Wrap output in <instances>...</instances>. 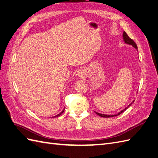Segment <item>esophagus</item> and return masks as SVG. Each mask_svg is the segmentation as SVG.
Returning <instances> with one entry per match:
<instances>
[{
	"label": "esophagus",
	"instance_id": "1",
	"mask_svg": "<svg viewBox=\"0 0 158 158\" xmlns=\"http://www.w3.org/2000/svg\"><path fill=\"white\" fill-rule=\"evenodd\" d=\"M78 76H80V78H84L85 76V74L84 73L83 71H80V73H78Z\"/></svg>",
	"mask_w": 158,
	"mask_h": 158
}]
</instances>
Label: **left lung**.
I'll use <instances>...</instances> for the list:
<instances>
[{
  "label": "left lung",
  "mask_w": 158,
  "mask_h": 158,
  "mask_svg": "<svg viewBox=\"0 0 158 158\" xmlns=\"http://www.w3.org/2000/svg\"><path fill=\"white\" fill-rule=\"evenodd\" d=\"M123 41H125V43L126 44L132 45V46L134 47V48H135V49L138 51V47H137L136 44H135V42L132 39H131V38L128 36V35L127 34V33H126L125 31H123ZM134 102H135V100H133V102H132L131 104H129L128 106L126 108H125L124 109H123L121 111H120V112H119L118 113H117V114H112V115H110V114H105L99 113H98V112H96V111H95V113H96V114H98V115H99V116H100V117H106V118H107V117H115V116H117V115H118V114H121L122 113H123L124 111H125V110H127V109L129 107V106H131V104H132Z\"/></svg>",
  "instance_id": "1"
}]
</instances>
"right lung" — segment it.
<instances>
[{
    "mask_svg": "<svg viewBox=\"0 0 158 158\" xmlns=\"http://www.w3.org/2000/svg\"><path fill=\"white\" fill-rule=\"evenodd\" d=\"M64 109L63 110V111H61V112H60V113L59 114H56V115H55V117H59V116L60 115V114H61L62 113H63L64 112Z\"/></svg>",
    "mask_w": 158,
    "mask_h": 158,
    "instance_id": "add662e5",
    "label": "right lung"
}]
</instances>
